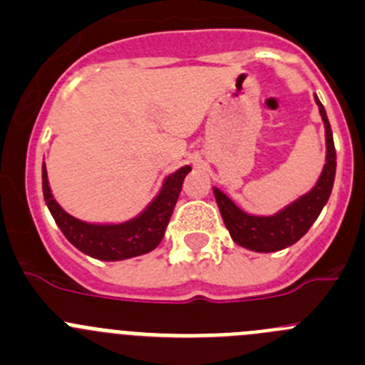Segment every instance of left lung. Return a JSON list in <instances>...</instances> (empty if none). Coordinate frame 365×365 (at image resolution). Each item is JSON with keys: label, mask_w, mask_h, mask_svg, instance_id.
Here are the masks:
<instances>
[{"label": "left lung", "mask_w": 365, "mask_h": 365, "mask_svg": "<svg viewBox=\"0 0 365 365\" xmlns=\"http://www.w3.org/2000/svg\"><path fill=\"white\" fill-rule=\"evenodd\" d=\"M314 100H317L320 116L326 125L327 158L320 180L311 192L285 207L278 215L264 218V216L245 215L223 195L222 190L215 189V198L220 207V212H222L223 223L229 229L231 238L242 247L256 252H274L297 244L298 240L309 231V227L320 216L322 209L329 200L334 183V173H336V150H334L333 130H331L326 109L318 98Z\"/></svg>", "instance_id": "1"}]
</instances>
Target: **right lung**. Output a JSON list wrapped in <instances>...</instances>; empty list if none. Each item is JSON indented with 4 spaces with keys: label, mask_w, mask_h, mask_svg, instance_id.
Instances as JSON below:
<instances>
[{
    "label": "right lung",
    "mask_w": 365,
    "mask_h": 365,
    "mask_svg": "<svg viewBox=\"0 0 365 365\" xmlns=\"http://www.w3.org/2000/svg\"><path fill=\"white\" fill-rule=\"evenodd\" d=\"M189 173L190 167L185 165L176 170L175 175H170L163 183L160 195L154 198V202L138 218L127 223H120V225H93V223L80 222L67 215L51 195L45 165L43 198L47 202L52 218L58 223V227L74 247L80 249L85 255L93 256L96 260H127V258L145 255L158 247L165 235V227L169 225L170 215L178 202L183 180Z\"/></svg>",
    "instance_id": "add662e5"
}]
</instances>
